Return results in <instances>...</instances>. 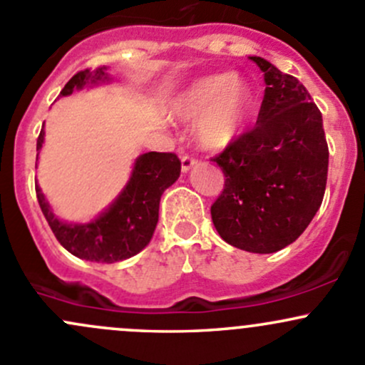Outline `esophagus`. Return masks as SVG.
<instances>
[{
    "mask_svg": "<svg viewBox=\"0 0 365 365\" xmlns=\"http://www.w3.org/2000/svg\"><path fill=\"white\" fill-rule=\"evenodd\" d=\"M197 163H198V161L195 160V158L182 156L181 158V170H182V174H187V172H190L191 168H193Z\"/></svg>",
    "mask_w": 365,
    "mask_h": 365,
    "instance_id": "1",
    "label": "esophagus"
}]
</instances>
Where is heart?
<instances>
[{
	"instance_id": "1",
	"label": "heart",
	"mask_w": 365,
	"mask_h": 365,
	"mask_svg": "<svg viewBox=\"0 0 365 365\" xmlns=\"http://www.w3.org/2000/svg\"><path fill=\"white\" fill-rule=\"evenodd\" d=\"M253 91L242 75L212 73L195 78L168 105L178 121H193L195 140L205 149H225L246 130Z\"/></svg>"
}]
</instances>
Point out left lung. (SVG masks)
I'll list each match as a JSON object with an SVG mask.
<instances>
[{
	"mask_svg": "<svg viewBox=\"0 0 365 365\" xmlns=\"http://www.w3.org/2000/svg\"><path fill=\"white\" fill-rule=\"evenodd\" d=\"M251 59L264 71V101L255 130L214 160L227 181L210 216L225 242L267 255L295 242L320 209L329 148L307 89L267 59Z\"/></svg>",
	"mask_w": 365,
	"mask_h": 365,
	"instance_id": "1",
	"label": "left lung"
}]
</instances>
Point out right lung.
<instances>
[{
    "label": "right lung",
    "instance_id": "add662e5",
    "mask_svg": "<svg viewBox=\"0 0 365 365\" xmlns=\"http://www.w3.org/2000/svg\"><path fill=\"white\" fill-rule=\"evenodd\" d=\"M110 82H114V77L108 73L107 66L93 71H78L66 82L61 96H70L73 91ZM43 142L45 131L42 128L36 140V160ZM179 174L181 161L172 153L153 151L137 156L130 179L118 197L98 216L84 223L61 220L51 207L38 184L36 198L48 227L66 251L82 260L114 264L135 257L151 242L158 225L161 195L178 181Z\"/></svg>",
    "mask_w": 365,
    "mask_h": 365
}]
</instances>
